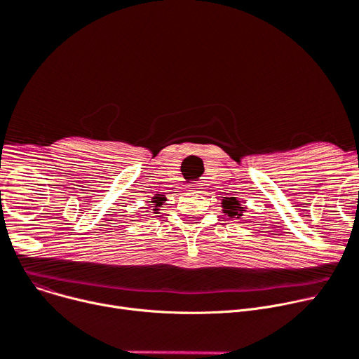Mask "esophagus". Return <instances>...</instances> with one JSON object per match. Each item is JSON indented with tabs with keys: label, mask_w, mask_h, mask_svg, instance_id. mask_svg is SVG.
<instances>
[{
	"label": "esophagus",
	"mask_w": 359,
	"mask_h": 359,
	"mask_svg": "<svg viewBox=\"0 0 359 359\" xmlns=\"http://www.w3.org/2000/svg\"><path fill=\"white\" fill-rule=\"evenodd\" d=\"M189 188V191H193V193H200V185H197V184H193V185H189L188 187Z\"/></svg>",
	"instance_id": "esophagus-1"
}]
</instances>
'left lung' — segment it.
Segmentation results:
<instances>
[{
  "label": "left lung",
  "instance_id": "obj_1",
  "mask_svg": "<svg viewBox=\"0 0 359 359\" xmlns=\"http://www.w3.org/2000/svg\"><path fill=\"white\" fill-rule=\"evenodd\" d=\"M223 213L231 219H241L246 212V205H243L236 197H224L222 201Z\"/></svg>",
  "mask_w": 359,
  "mask_h": 359
}]
</instances>
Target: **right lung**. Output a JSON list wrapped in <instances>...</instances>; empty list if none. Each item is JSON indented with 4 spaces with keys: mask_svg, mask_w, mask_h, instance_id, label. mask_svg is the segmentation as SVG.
<instances>
[{
    "mask_svg": "<svg viewBox=\"0 0 359 359\" xmlns=\"http://www.w3.org/2000/svg\"><path fill=\"white\" fill-rule=\"evenodd\" d=\"M151 203H154V205H152V213L154 215H158L159 213V208H161V205H162V203H163V200L159 197V194L158 196H155L154 198H152V201ZM146 213H151L149 210H147Z\"/></svg>",
    "mask_w": 359,
    "mask_h": 359,
    "instance_id": "add662e5",
    "label": "right lung"
}]
</instances>
